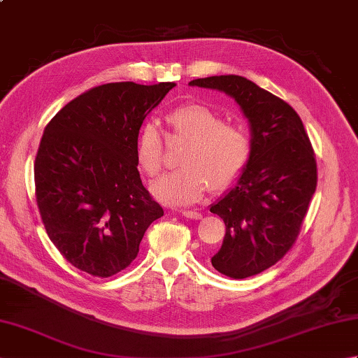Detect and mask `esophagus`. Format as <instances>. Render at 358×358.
<instances>
[{
	"mask_svg": "<svg viewBox=\"0 0 358 358\" xmlns=\"http://www.w3.org/2000/svg\"><path fill=\"white\" fill-rule=\"evenodd\" d=\"M181 214H183L186 218H192V220H201L203 218L200 212H196V210H181Z\"/></svg>",
	"mask_w": 358,
	"mask_h": 358,
	"instance_id": "obj_1",
	"label": "esophagus"
}]
</instances>
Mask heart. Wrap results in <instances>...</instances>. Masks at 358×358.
I'll list each match as a JSON object with an SVG mask.
<instances>
[{
    "mask_svg": "<svg viewBox=\"0 0 358 358\" xmlns=\"http://www.w3.org/2000/svg\"><path fill=\"white\" fill-rule=\"evenodd\" d=\"M167 123L175 134L189 140L180 155L177 171L152 183V192L163 203L186 206L199 201L208 187L220 191L232 185L252 155V138L241 126L224 123L214 109L189 103L173 109ZM141 171L154 177L163 166V144L154 123H144L135 143Z\"/></svg>",
    "mask_w": 358,
    "mask_h": 358,
    "instance_id": "b5f03b06",
    "label": "heart"
}]
</instances>
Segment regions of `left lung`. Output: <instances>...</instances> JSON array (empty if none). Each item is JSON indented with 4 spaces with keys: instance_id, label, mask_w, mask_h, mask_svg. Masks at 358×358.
<instances>
[{
    "instance_id": "1",
    "label": "left lung",
    "mask_w": 358,
    "mask_h": 358,
    "mask_svg": "<svg viewBox=\"0 0 358 358\" xmlns=\"http://www.w3.org/2000/svg\"><path fill=\"white\" fill-rule=\"evenodd\" d=\"M191 86L220 90L240 106L252 155L235 185L210 204L226 234L210 263L231 278L257 275L296 240L317 187V164L305 126L291 106L238 75L199 78Z\"/></svg>"
}]
</instances>
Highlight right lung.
<instances>
[{
	"label": "right lung",
	"instance_id": "1",
	"mask_svg": "<svg viewBox=\"0 0 358 358\" xmlns=\"http://www.w3.org/2000/svg\"><path fill=\"white\" fill-rule=\"evenodd\" d=\"M175 86L108 83L67 103L44 129L34 171L38 209L55 248L90 275L127 268L164 214L141 183L135 143Z\"/></svg>",
	"mask_w": 358,
	"mask_h": 358
}]
</instances>
